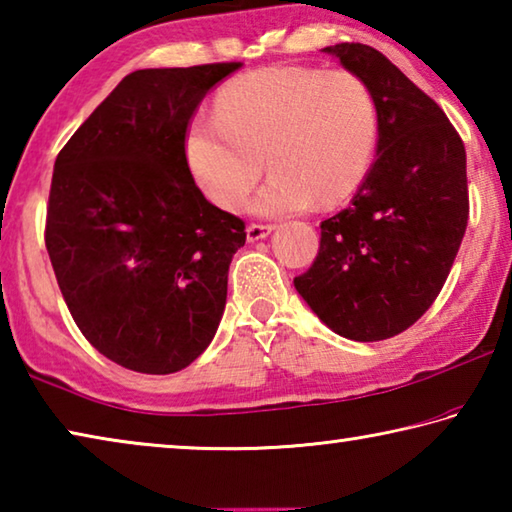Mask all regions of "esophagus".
Wrapping results in <instances>:
<instances>
[{
	"mask_svg": "<svg viewBox=\"0 0 512 512\" xmlns=\"http://www.w3.org/2000/svg\"><path fill=\"white\" fill-rule=\"evenodd\" d=\"M275 228L273 225H259V223H250L246 228V239L248 241H259V239H266L271 235Z\"/></svg>",
	"mask_w": 512,
	"mask_h": 512,
	"instance_id": "esophagus-1",
	"label": "esophagus"
}]
</instances>
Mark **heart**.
<instances>
[{"label": "heart", "mask_w": 512, "mask_h": 512, "mask_svg": "<svg viewBox=\"0 0 512 512\" xmlns=\"http://www.w3.org/2000/svg\"><path fill=\"white\" fill-rule=\"evenodd\" d=\"M377 142V106L352 72L266 67L239 76L216 97V117L196 119L185 137L201 192L225 212L244 205L266 219L336 205L361 185Z\"/></svg>", "instance_id": "heart-1"}]
</instances>
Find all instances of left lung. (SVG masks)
I'll use <instances>...</instances> for the list:
<instances>
[{
	"instance_id": "1",
	"label": "left lung",
	"mask_w": 512,
	"mask_h": 512,
	"mask_svg": "<svg viewBox=\"0 0 512 512\" xmlns=\"http://www.w3.org/2000/svg\"><path fill=\"white\" fill-rule=\"evenodd\" d=\"M368 85L377 160L350 207L320 223V248L293 284L323 323L350 341L411 327L443 289L467 228L465 146L449 119L381 51L320 49Z\"/></svg>"
}]
</instances>
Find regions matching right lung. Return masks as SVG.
Here are the masks:
<instances>
[{"mask_svg": "<svg viewBox=\"0 0 512 512\" xmlns=\"http://www.w3.org/2000/svg\"><path fill=\"white\" fill-rule=\"evenodd\" d=\"M241 63L137 69L58 153L45 244L74 323L103 357L169 375L219 329L244 221L196 187L187 126Z\"/></svg>", "mask_w": 512, "mask_h": 512, "instance_id": "1", "label": "right lung"}]
</instances>
